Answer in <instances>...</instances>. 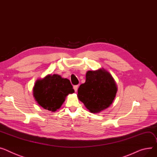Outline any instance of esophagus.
Instances as JSON below:
<instances>
[{
  "mask_svg": "<svg viewBox=\"0 0 157 157\" xmlns=\"http://www.w3.org/2000/svg\"><path fill=\"white\" fill-rule=\"evenodd\" d=\"M78 85H75V86H73V88H74V90H75V91L76 92L77 90H78Z\"/></svg>",
  "mask_w": 157,
  "mask_h": 157,
  "instance_id": "34e87169",
  "label": "esophagus"
}]
</instances>
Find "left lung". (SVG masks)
<instances>
[{
	"instance_id": "left-lung-1",
	"label": "left lung",
	"mask_w": 157,
	"mask_h": 157,
	"mask_svg": "<svg viewBox=\"0 0 157 157\" xmlns=\"http://www.w3.org/2000/svg\"><path fill=\"white\" fill-rule=\"evenodd\" d=\"M117 91L114 79L102 68L86 72V81L78 88V97L90 112L99 113L111 105Z\"/></svg>"
}]
</instances>
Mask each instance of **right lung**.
I'll use <instances>...</instances> for the list:
<instances>
[{
    "label": "right lung",
    "mask_w": 157,
    "mask_h": 157,
    "mask_svg": "<svg viewBox=\"0 0 157 157\" xmlns=\"http://www.w3.org/2000/svg\"><path fill=\"white\" fill-rule=\"evenodd\" d=\"M74 92L68 79L56 74L36 80L33 87V97L37 103L53 112L60 108L67 95Z\"/></svg>",
    "instance_id": "1"
}]
</instances>
